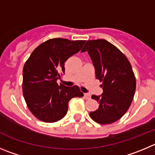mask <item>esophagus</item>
Segmentation results:
<instances>
[{"label": "esophagus", "instance_id": "esophagus-1", "mask_svg": "<svg viewBox=\"0 0 155 155\" xmlns=\"http://www.w3.org/2000/svg\"><path fill=\"white\" fill-rule=\"evenodd\" d=\"M84 97L86 98V99H91V95H90V94H89V93H85V94H84Z\"/></svg>", "mask_w": 155, "mask_h": 155}]
</instances>
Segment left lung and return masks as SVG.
<instances>
[{"label":"left lung","mask_w":155,"mask_h":155,"mask_svg":"<svg viewBox=\"0 0 155 155\" xmlns=\"http://www.w3.org/2000/svg\"><path fill=\"white\" fill-rule=\"evenodd\" d=\"M87 51L95 67V78L102 82V95H92L99 103L90 112L92 120L108 125L118 121L131 105L136 89V79L126 56L115 46L103 39L88 40L81 52Z\"/></svg>","instance_id":"8db88e82"}]
</instances>
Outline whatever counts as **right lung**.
<instances>
[{
    "instance_id": "1",
    "label": "right lung",
    "mask_w": 155,
    "mask_h": 155,
    "mask_svg": "<svg viewBox=\"0 0 155 155\" xmlns=\"http://www.w3.org/2000/svg\"><path fill=\"white\" fill-rule=\"evenodd\" d=\"M85 43L86 40L50 39L39 45L26 61L23 94L29 110L40 121H59L66 115L69 100L83 96L77 86L58 85L56 80L65 73V62Z\"/></svg>"
}]
</instances>
